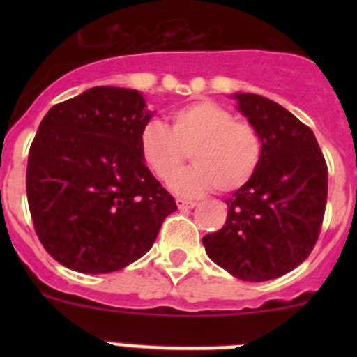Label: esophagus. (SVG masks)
<instances>
[{
	"instance_id": "34e87169",
	"label": "esophagus",
	"mask_w": 357,
	"mask_h": 357,
	"mask_svg": "<svg viewBox=\"0 0 357 357\" xmlns=\"http://www.w3.org/2000/svg\"><path fill=\"white\" fill-rule=\"evenodd\" d=\"M176 204H178L179 208H193L197 205V202L193 200H185V199H178L176 200Z\"/></svg>"
}]
</instances>
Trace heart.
Masks as SVG:
<instances>
[{"instance_id": "heart-1", "label": "heart", "mask_w": 357, "mask_h": 357, "mask_svg": "<svg viewBox=\"0 0 357 357\" xmlns=\"http://www.w3.org/2000/svg\"><path fill=\"white\" fill-rule=\"evenodd\" d=\"M139 152L157 178L171 179L192 155L195 165L171 181L179 195L197 197L218 186L235 192L257 171L262 142L257 129L214 102H195L171 114V126L149 121L139 131Z\"/></svg>"}]
</instances>
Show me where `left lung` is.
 I'll return each mask as SVG.
<instances>
[{
	"label": "left lung",
	"mask_w": 357,
	"mask_h": 357,
	"mask_svg": "<svg viewBox=\"0 0 357 357\" xmlns=\"http://www.w3.org/2000/svg\"><path fill=\"white\" fill-rule=\"evenodd\" d=\"M231 98L261 136V164L226 200L225 226L202 242L208 257L235 278L268 282L311 254L325 215L328 169L314 132L294 114L254 93Z\"/></svg>",
	"instance_id": "8db88e82"
}]
</instances>
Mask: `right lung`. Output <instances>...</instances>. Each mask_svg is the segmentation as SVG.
I'll return each instance as SVG.
<instances>
[{"label":"right lung","mask_w":357,"mask_h":357,"mask_svg":"<svg viewBox=\"0 0 357 357\" xmlns=\"http://www.w3.org/2000/svg\"><path fill=\"white\" fill-rule=\"evenodd\" d=\"M152 115L136 89L96 86L53 105L39 124L29 150V208L43 247L72 271L126 268L178 208L139 152Z\"/></svg>","instance_id":"obj_1"}]
</instances>
